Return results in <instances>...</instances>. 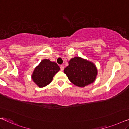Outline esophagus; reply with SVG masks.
I'll return each mask as SVG.
<instances>
[{"mask_svg":"<svg viewBox=\"0 0 129 129\" xmlns=\"http://www.w3.org/2000/svg\"><path fill=\"white\" fill-rule=\"evenodd\" d=\"M60 68H61V71H63L64 70V65H61L60 66Z\"/></svg>","mask_w":129,"mask_h":129,"instance_id":"esophagus-1","label":"esophagus"}]
</instances>
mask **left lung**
<instances>
[{"instance_id":"1","label":"left lung","mask_w":129,"mask_h":129,"mask_svg":"<svg viewBox=\"0 0 129 129\" xmlns=\"http://www.w3.org/2000/svg\"><path fill=\"white\" fill-rule=\"evenodd\" d=\"M64 71L71 82L81 88L93 83L98 74L94 63L79 57L71 59Z\"/></svg>"}]
</instances>
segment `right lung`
Masks as SVG:
<instances>
[{"label": "right lung", "mask_w": 129, "mask_h": 129, "mask_svg": "<svg viewBox=\"0 0 129 129\" xmlns=\"http://www.w3.org/2000/svg\"><path fill=\"white\" fill-rule=\"evenodd\" d=\"M60 70L57 63L44 59L34 68L31 78L39 88L46 86L52 82L54 76Z\"/></svg>", "instance_id": "1"}]
</instances>
